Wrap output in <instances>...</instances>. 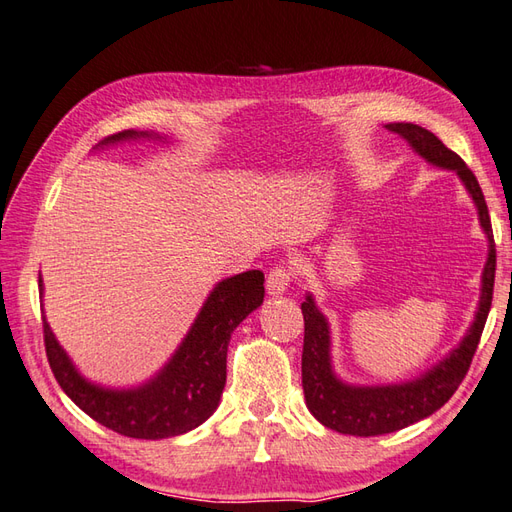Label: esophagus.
<instances>
[{
    "label": "esophagus",
    "instance_id": "esophagus-1",
    "mask_svg": "<svg viewBox=\"0 0 512 512\" xmlns=\"http://www.w3.org/2000/svg\"><path fill=\"white\" fill-rule=\"evenodd\" d=\"M291 278H293L291 267H285V265L274 267L267 274V293L269 295H282L289 289Z\"/></svg>",
    "mask_w": 512,
    "mask_h": 512
}]
</instances>
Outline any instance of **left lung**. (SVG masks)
<instances>
[{
    "label": "left lung",
    "mask_w": 512,
    "mask_h": 512,
    "mask_svg": "<svg viewBox=\"0 0 512 512\" xmlns=\"http://www.w3.org/2000/svg\"><path fill=\"white\" fill-rule=\"evenodd\" d=\"M385 129L399 133L425 162L438 168L456 170L464 188L478 208L480 225L488 238V256L482 271V293L473 324L445 359L420 374L414 381L392 385H350L337 377L331 361V328L326 317L315 306L313 295L302 302L304 315V348H302V388L306 407L328 429L348 436H381L392 434L407 425L434 414L445 405L462 379L467 377L475 348L480 344L488 311L493 302L495 285V241L488 208L478 179L462 162L458 153L447 149L434 133L412 122H392Z\"/></svg>",
    "instance_id": "left-lung-1"
}]
</instances>
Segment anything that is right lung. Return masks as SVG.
Returning a JSON list of instances; mask_svg holds the SVG:
<instances>
[{"mask_svg":"<svg viewBox=\"0 0 512 512\" xmlns=\"http://www.w3.org/2000/svg\"><path fill=\"white\" fill-rule=\"evenodd\" d=\"M135 138H160V135L129 129L109 135L98 146ZM41 282L39 278L43 293ZM263 298V271L252 269L221 280L210 291L175 355L153 379L138 388L111 390L87 381L56 342L50 324L43 317L45 355L63 392L96 423L120 436L142 440L181 436L199 427L219 407L227 377V344L234 328L263 304Z\"/></svg>","mask_w":512,"mask_h":512,"instance_id":"add662e5","label":"right lung"}]
</instances>
